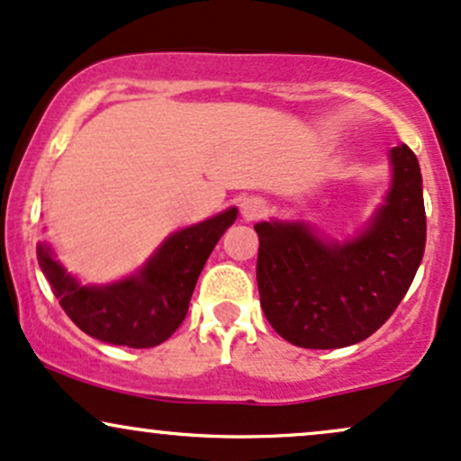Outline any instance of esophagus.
I'll return each mask as SVG.
<instances>
[{"instance_id":"obj_1","label":"esophagus","mask_w":461,"mask_h":461,"mask_svg":"<svg viewBox=\"0 0 461 461\" xmlns=\"http://www.w3.org/2000/svg\"><path fill=\"white\" fill-rule=\"evenodd\" d=\"M266 213H267L266 200H261V198H246L244 203H241V215H244L246 221L261 220V217L266 215Z\"/></svg>"}]
</instances>
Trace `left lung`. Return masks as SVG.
<instances>
[{"instance_id": "obj_1", "label": "left lung", "mask_w": 461, "mask_h": 461, "mask_svg": "<svg viewBox=\"0 0 461 461\" xmlns=\"http://www.w3.org/2000/svg\"><path fill=\"white\" fill-rule=\"evenodd\" d=\"M394 178L370 226L324 244L304 224L261 221L257 285L267 322L303 348H344L370 338L405 298L427 241L422 176L407 146L390 152Z\"/></svg>"}]
</instances>
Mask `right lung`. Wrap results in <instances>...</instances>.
Wrapping results in <instances>:
<instances>
[{"instance_id":"right-lung-1","label":"right lung","mask_w":461,"mask_h":461,"mask_svg":"<svg viewBox=\"0 0 461 461\" xmlns=\"http://www.w3.org/2000/svg\"><path fill=\"white\" fill-rule=\"evenodd\" d=\"M235 217L237 209H229L174 232L141 272L115 285H77L43 244L39 266L60 307L86 335L108 344L152 348L183 324L206 258Z\"/></svg>"}]
</instances>
